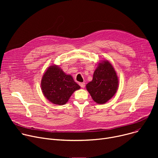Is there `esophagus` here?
Listing matches in <instances>:
<instances>
[{
    "mask_svg": "<svg viewBox=\"0 0 158 158\" xmlns=\"http://www.w3.org/2000/svg\"><path fill=\"white\" fill-rule=\"evenodd\" d=\"M79 85L81 86V88H84L85 87V82H80L79 83Z\"/></svg>",
    "mask_w": 158,
    "mask_h": 158,
    "instance_id": "34e87169",
    "label": "esophagus"
}]
</instances>
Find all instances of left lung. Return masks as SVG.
I'll list each match as a JSON object with an SVG mask.
<instances>
[{
	"label": "left lung",
	"mask_w": 158,
	"mask_h": 158,
	"mask_svg": "<svg viewBox=\"0 0 158 158\" xmlns=\"http://www.w3.org/2000/svg\"><path fill=\"white\" fill-rule=\"evenodd\" d=\"M93 100L97 104L106 103L116 94L118 78L112 64L104 60L97 65L92 81L86 86Z\"/></svg>",
	"instance_id": "8db88e82"
}]
</instances>
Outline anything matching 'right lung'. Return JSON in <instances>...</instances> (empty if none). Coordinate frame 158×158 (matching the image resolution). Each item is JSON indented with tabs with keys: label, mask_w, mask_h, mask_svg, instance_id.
I'll return each instance as SVG.
<instances>
[{
	"label": "right lung",
	"mask_w": 158,
	"mask_h": 158,
	"mask_svg": "<svg viewBox=\"0 0 158 158\" xmlns=\"http://www.w3.org/2000/svg\"><path fill=\"white\" fill-rule=\"evenodd\" d=\"M41 88L47 100L60 106L65 104L75 91L81 88L72 76L55 64L50 66L43 75Z\"/></svg>",
	"instance_id": "add662e5"
}]
</instances>
